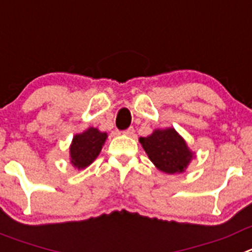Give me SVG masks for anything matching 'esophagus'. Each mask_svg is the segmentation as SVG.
Masks as SVG:
<instances>
[{
    "label": "esophagus",
    "instance_id": "obj_1",
    "mask_svg": "<svg viewBox=\"0 0 252 252\" xmlns=\"http://www.w3.org/2000/svg\"><path fill=\"white\" fill-rule=\"evenodd\" d=\"M125 135H127V136H133V133H135V130H133V127H128L126 128V130L124 131Z\"/></svg>",
    "mask_w": 252,
    "mask_h": 252
}]
</instances>
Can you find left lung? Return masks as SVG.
<instances>
[{
	"label": "left lung",
	"instance_id": "8db88e82",
	"mask_svg": "<svg viewBox=\"0 0 252 252\" xmlns=\"http://www.w3.org/2000/svg\"><path fill=\"white\" fill-rule=\"evenodd\" d=\"M140 142L155 166L166 174L182 172L190 162L192 154L189 151L184 138L174 130H156Z\"/></svg>",
	"mask_w": 252,
	"mask_h": 252
}]
</instances>
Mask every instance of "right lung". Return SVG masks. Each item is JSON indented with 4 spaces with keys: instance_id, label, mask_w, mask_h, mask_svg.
<instances>
[{
    "instance_id": "1",
    "label": "right lung",
    "mask_w": 252,
    "mask_h": 252,
    "mask_svg": "<svg viewBox=\"0 0 252 252\" xmlns=\"http://www.w3.org/2000/svg\"><path fill=\"white\" fill-rule=\"evenodd\" d=\"M105 132H100L97 128H89L84 133L76 135L71 145V162L78 168H84L92 163L97 158L102 149L103 142L106 141Z\"/></svg>"
}]
</instances>
